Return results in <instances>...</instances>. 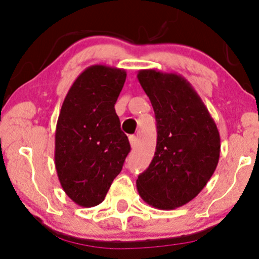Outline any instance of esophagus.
Segmentation results:
<instances>
[{
	"mask_svg": "<svg viewBox=\"0 0 259 259\" xmlns=\"http://www.w3.org/2000/svg\"><path fill=\"white\" fill-rule=\"evenodd\" d=\"M130 144H131V147L134 149V147L137 146V138L136 136H130Z\"/></svg>",
	"mask_w": 259,
	"mask_h": 259,
	"instance_id": "1",
	"label": "esophagus"
}]
</instances>
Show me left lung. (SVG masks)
<instances>
[{"label": "left lung", "mask_w": 259, "mask_h": 259, "mask_svg": "<svg viewBox=\"0 0 259 259\" xmlns=\"http://www.w3.org/2000/svg\"><path fill=\"white\" fill-rule=\"evenodd\" d=\"M157 122L152 162L138 176L142 199L158 209H174L199 195L217 169L220 134L207 107L177 73L140 70Z\"/></svg>", "instance_id": "1"}]
</instances>
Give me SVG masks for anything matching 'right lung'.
I'll return each mask as SVG.
<instances>
[{
  "label": "right lung",
  "mask_w": 259,
  "mask_h": 259,
  "mask_svg": "<svg viewBox=\"0 0 259 259\" xmlns=\"http://www.w3.org/2000/svg\"><path fill=\"white\" fill-rule=\"evenodd\" d=\"M123 69L92 65L64 99L55 138V164L65 194L82 207L105 200L131 151L115 105L126 80Z\"/></svg>",
  "instance_id": "obj_1"
}]
</instances>
